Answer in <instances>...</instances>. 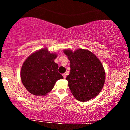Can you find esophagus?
<instances>
[{
  "label": "esophagus",
  "instance_id": "34e87169",
  "mask_svg": "<svg viewBox=\"0 0 130 130\" xmlns=\"http://www.w3.org/2000/svg\"><path fill=\"white\" fill-rule=\"evenodd\" d=\"M62 76H63V78H66V74H65V73L62 74Z\"/></svg>",
  "mask_w": 130,
  "mask_h": 130
}]
</instances>
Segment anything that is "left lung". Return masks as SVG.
<instances>
[{"label":"left lung","mask_w":130,"mask_h":130,"mask_svg":"<svg viewBox=\"0 0 130 130\" xmlns=\"http://www.w3.org/2000/svg\"><path fill=\"white\" fill-rule=\"evenodd\" d=\"M70 61V73L66 80L77 100L86 102L102 91L105 80L104 68L99 60L89 50H64Z\"/></svg>","instance_id":"1"}]
</instances>
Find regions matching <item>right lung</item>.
Instances as JSON below:
<instances>
[{"instance_id":"add662e5","label":"right lung","mask_w":130,"mask_h":130,"mask_svg":"<svg viewBox=\"0 0 130 130\" xmlns=\"http://www.w3.org/2000/svg\"><path fill=\"white\" fill-rule=\"evenodd\" d=\"M57 57L47 49H42L31 54L24 62L21 78L30 93L45 96L53 88L57 80L63 78L58 72V64L54 62Z\"/></svg>"}]
</instances>
